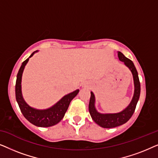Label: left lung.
<instances>
[{
	"instance_id": "8db88e82",
	"label": "left lung",
	"mask_w": 158,
	"mask_h": 158,
	"mask_svg": "<svg viewBox=\"0 0 158 158\" xmlns=\"http://www.w3.org/2000/svg\"><path fill=\"white\" fill-rule=\"evenodd\" d=\"M118 57L120 61L123 62L127 68L131 70L133 75L135 92L131 101L124 110L116 114H101L97 111L95 108V96L94 93L90 92V98L88 109L93 120L97 124L103 128H114L125 124L133 115L136 106L139 101L140 96V83L138 77L137 71L133 62L127 58L121 52H118Z\"/></svg>"
}]
</instances>
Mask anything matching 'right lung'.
I'll list each match as a JSON object with an SVG mask.
<instances>
[{"label":"right lung","mask_w":158,"mask_h":158,"mask_svg":"<svg viewBox=\"0 0 158 158\" xmlns=\"http://www.w3.org/2000/svg\"><path fill=\"white\" fill-rule=\"evenodd\" d=\"M36 52L38 51L34 52L29 58L23 61L19 69L16 82V98L21 113L30 123L36 127H49L57 124L62 119L68 109L70 101L77 96L79 90L77 89L62 97L56 104L47 109H36L28 105L23 100L21 94V77L23 69L29 61V58L32 57Z\"/></svg>","instance_id":"obj_1"}]
</instances>
